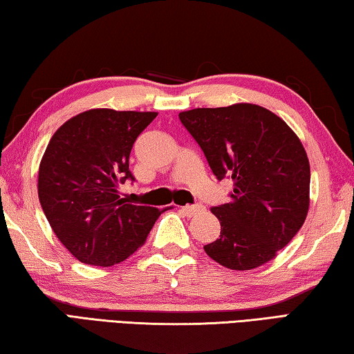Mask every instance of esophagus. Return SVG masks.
Returning a JSON list of instances; mask_svg holds the SVG:
<instances>
[{
    "label": "esophagus",
    "mask_w": 354,
    "mask_h": 354,
    "mask_svg": "<svg viewBox=\"0 0 354 354\" xmlns=\"http://www.w3.org/2000/svg\"><path fill=\"white\" fill-rule=\"evenodd\" d=\"M203 211V206L201 205H194V206H184L181 207V212H184L187 217H192V215H195L196 212Z\"/></svg>",
    "instance_id": "esophagus-1"
}]
</instances>
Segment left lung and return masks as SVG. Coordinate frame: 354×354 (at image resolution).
I'll return each mask as SVG.
<instances>
[{
    "label": "left lung",
    "instance_id": "8db88e82",
    "mask_svg": "<svg viewBox=\"0 0 354 354\" xmlns=\"http://www.w3.org/2000/svg\"><path fill=\"white\" fill-rule=\"evenodd\" d=\"M179 120L218 181H234L230 203L211 209L221 230L205 245L207 256L231 270L272 261L309 209V160L297 134L273 112L248 103L198 107Z\"/></svg>",
    "mask_w": 354,
    "mask_h": 354
}]
</instances>
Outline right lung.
I'll return each mask as SVG.
<instances>
[{
    "instance_id": "add662e5",
    "label": "right lung",
    "mask_w": 354,
    "mask_h": 354,
    "mask_svg": "<svg viewBox=\"0 0 354 354\" xmlns=\"http://www.w3.org/2000/svg\"><path fill=\"white\" fill-rule=\"evenodd\" d=\"M158 113L91 109L59 128L39 169V200L59 241L77 261L109 267L145 243L162 211L133 205L129 154Z\"/></svg>"
}]
</instances>
